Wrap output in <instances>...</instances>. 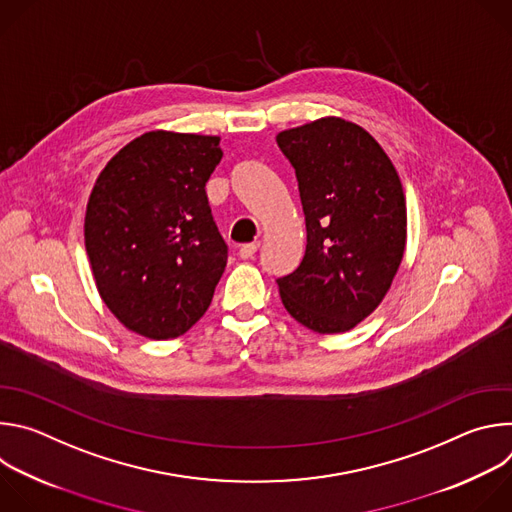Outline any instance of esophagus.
Listing matches in <instances>:
<instances>
[{
  "label": "esophagus",
  "mask_w": 512,
  "mask_h": 512,
  "mask_svg": "<svg viewBox=\"0 0 512 512\" xmlns=\"http://www.w3.org/2000/svg\"><path fill=\"white\" fill-rule=\"evenodd\" d=\"M257 249H259V243H247L239 249V257L241 259H251L257 253Z\"/></svg>",
  "instance_id": "obj_1"
}]
</instances>
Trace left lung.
<instances>
[{
	"instance_id": "obj_1",
	"label": "left lung",
	"mask_w": 512,
	"mask_h": 512,
	"mask_svg": "<svg viewBox=\"0 0 512 512\" xmlns=\"http://www.w3.org/2000/svg\"><path fill=\"white\" fill-rule=\"evenodd\" d=\"M275 139L296 170L308 233L300 267L277 279L281 302L314 332H346L383 302L401 265V180L375 137L340 117Z\"/></svg>"
}]
</instances>
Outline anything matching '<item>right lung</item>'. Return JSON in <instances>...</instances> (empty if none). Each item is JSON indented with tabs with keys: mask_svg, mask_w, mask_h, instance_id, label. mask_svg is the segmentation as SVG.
I'll return each instance as SVG.
<instances>
[{
	"mask_svg": "<svg viewBox=\"0 0 512 512\" xmlns=\"http://www.w3.org/2000/svg\"><path fill=\"white\" fill-rule=\"evenodd\" d=\"M221 137L150 131L115 154L91 192L85 247L97 289L129 330L168 340L208 310L229 247L206 182Z\"/></svg>",
	"mask_w": 512,
	"mask_h": 512,
	"instance_id": "obj_1",
	"label": "right lung"
}]
</instances>
